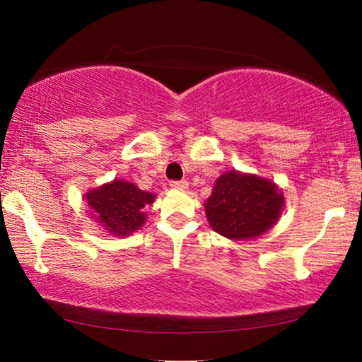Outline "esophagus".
I'll return each instance as SVG.
<instances>
[{
  "mask_svg": "<svg viewBox=\"0 0 362 362\" xmlns=\"http://www.w3.org/2000/svg\"><path fill=\"white\" fill-rule=\"evenodd\" d=\"M170 187H173L174 189H187V188H188V182H187V180L170 182Z\"/></svg>",
  "mask_w": 362,
  "mask_h": 362,
  "instance_id": "34e87169",
  "label": "esophagus"
}]
</instances>
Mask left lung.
I'll list each match as a JSON object with an SVG mask.
<instances>
[{
    "label": "left lung",
    "mask_w": 362,
    "mask_h": 362,
    "mask_svg": "<svg viewBox=\"0 0 362 362\" xmlns=\"http://www.w3.org/2000/svg\"><path fill=\"white\" fill-rule=\"evenodd\" d=\"M211 228L231 241H252L278 223L284 194L276 183L257 174L228 170L214 183L204 203Z\"/></svg>",
    "instance_id": "obj_1"
}]
</instances>
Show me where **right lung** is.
I'll list each match as a JSON object with an SVG mask.
<instances>
[{"instance_id": "obj_1", "label": "right lung", "mask_w": 362, "mask_h": 362, "mask_svg": "<svg viewBox=\"0 0 362 362\" xmlns=\"http://www.w3.org/2000/svg\"><path fill=\"white\" fill-rule=\"evenodd\" d=\"M156 194L140 189L136 183L115 179L86 192L89 216L112 236H129L146 222L145 207Z\"/></svg>"}]
</instances>
